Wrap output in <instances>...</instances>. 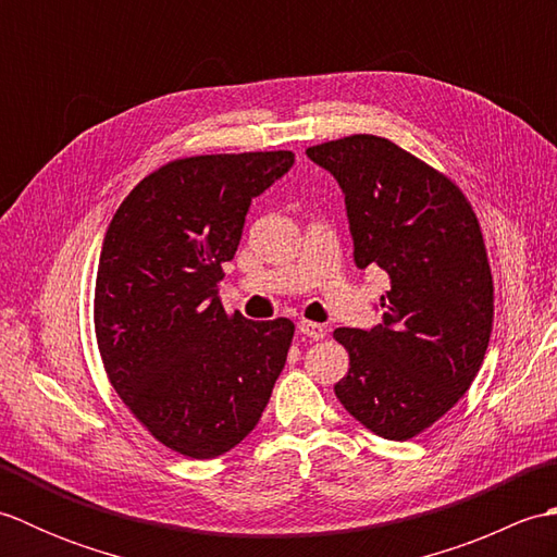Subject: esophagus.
<instances>
[{
	"mask_svg": "<svg viewBox=\"0 0 557 557\" xmlns=\"http://www.w3.org/2000/svg\"><path fill=\"white\" fill-rule=\"evenodd\" d=\"M299 333L306 335V337H311V339H323V337L327 335V330H325V325H321V323L301 321V323H299Z\"/></svg>",
	"mask_w": 557,
	"mask_h": 557,
	"instance_id": "obj_1",
	"label": "esophagus"
}]
</instances>
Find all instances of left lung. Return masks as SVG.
Instances as JSON below:
<instances>
[{
    "instance_id": "8db88e82",
    "label": "left lung",
    "mask_w": 557,
    "mask_h": 557,
    "mask_svg": "<svg viewBox=\"0 0 557 557\" xmlns=\"http://www.w3.org/2000/svg\"><path fill=\"white\" fill-rule=\"evenodd\" d=\"M345 194L357 268L387 272L383 323L337 327L349 371L335 385L354 419L409 441L474 381L493 330L481 224L459 186L393 140L354 134L306 148Z\"/></svg>"
}]
</instances>
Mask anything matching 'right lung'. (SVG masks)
Wrapping results in <instances>:
<instances>
[{
  "label": "right lung",
  "instance_id": "1",
  "mask_svg": "<svg viewBox=\"0 0 557 557\" xmlns=\"http://www.w3.org/2000/svg\"><path fill=\"white\" fill-rule=\"evenodd\" d=\"M292 164V150L172 160L134 186L104 234L92 311L104 373L184 457L239 445L285 369L294 323L227 313L215 287L251 200Z\"/></svg>",
  "mask_w": 557,
  "mask_h": 557
}]
</instances>
